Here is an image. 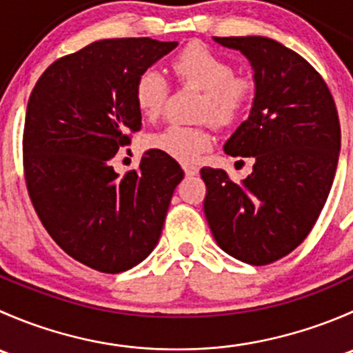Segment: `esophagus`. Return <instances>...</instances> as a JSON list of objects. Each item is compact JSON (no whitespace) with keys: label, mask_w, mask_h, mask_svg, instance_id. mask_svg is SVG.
I'll return each mask as SVG.
<instances>
[{"label":"esophagus","mask_w":353,"mask_h":353,"mask_svg":"<svg viewBox=\"0 0 353 353\" xmlns=\"http://www.w3.org/2000/svg\"><path fill=\"white\" fill-rule=\"evenodd\" d=\"M183 169H184V174H186L188 177H193V176H198V172H199V169L196 165H191V163H184L183 165Z\"/></svg>","instance_id":"1"}]
</instances>
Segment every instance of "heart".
Listing matches in <instances>:
<instances>
[{"label":"heart","instance_id":"obj_1","mask_svg":"<svg viewBox=\"0 0 353 353\" xmlns=\"http://www.w3.org/2000/svg\"><path fill=\"white\" fill-rule=\"evenodd\" d=\"M170 66L181 85L203 92L198 119H210L216 126H230L243 117L254 99V78L234 73L232 61L205 44L186 46L174 56ZM169 94L165 77L154 68L138 74L134 81V104L141 116L150 121L162 114ZM148 147L179 162H193L213 147V137L205 124H169L148 137Z\"/></svg>","mask_w":353,"mask_h":353}]
</instances>
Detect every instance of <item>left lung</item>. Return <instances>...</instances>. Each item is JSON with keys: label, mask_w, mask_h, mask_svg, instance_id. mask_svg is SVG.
Masks as SVG:
<instances>
[{"label": "left lung", "mask_w": 353, "mask_h": 353, "mask_svg": "<svg viewBox=\"0 0 353 353\" xmlns=\"http://www.w3.org/2000/svg\"><path fill=\"white\" fill-rule=\"evenodd\" d=\"M215 41L239 49L254 70L251 114L223 147L252 157L254 165L241 184L223 169L203 167V208L227 254L270 265L304 243L321 215L340 155L338 110L321 74L280 42L261 35Z\"/></svg>", "instance_id": "1"}]
</instances>
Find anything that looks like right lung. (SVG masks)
<instances>
[{"mask_svg": "<svg viewBox=\"0 0 353 353\" xmlns=\"http://www.w3.org/2000/svg\"><path fill=\"white\" fill-rule=\"evenodd\" d=\"M176 46L150 37L92 42L56 59L28 99V196L54 243L97 272H126L154 251L184 177L179 163L155 148L124 176L110 163L141 130L138 74Z\"/></svg>", "mask_w": 353, "mask_h": 353, "instance_id": "1", "label": "right lung"}]
</instances>
